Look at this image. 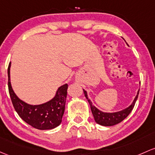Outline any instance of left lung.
Returning <instances> with one entry per match:
<instances>
[{
  "label": "left lung",
  "instance_id": "1",
  "mask_svg": "<svg viewBox=\"0 0 155 155\" xmlns=\"http://www.w3.org/2000/svg\"><path fill=\"white\" fill-rule=\"evenodd\" d=\"M139 91L140 89L138 90L136 97L134 99L133 102H131V104L129 106L117 112H104L99 110L96 106H94V105L92 103L91 99H88L87 91L83 89L84 97L87 99V102H89V105L91 106V111H92L93 116L94 117V120H95L96 123L101 125H103V126H112V125H117L120 123V122L123 121L124 119L126 118L134 108L135 102H136L137 99Z\"/></svg>",
  "mask_w": 155,
  "mask_h": 155
}]
</instances>
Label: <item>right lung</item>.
Here are the masks:
<instances>
[{
    "label": "right lung",
    "mask_w": 155,
    "mask_h": 155,
    "mask_svg": "<svg viewBox=\"0 0 155 155\" xmlns=\"http://www.w3.org/2000/svg\"><path fill=\"white\" fill-rule=\"evenodd\" d=\"M11 62L8 67V87L12 105L19 117L27 124L39 130H50L61 123L66 102L67 84L60 86L50 100L39 105H31L21 99L13 91L10 80Z\"/></svg>",
    "instance_id": "1"
}]
</instances>
